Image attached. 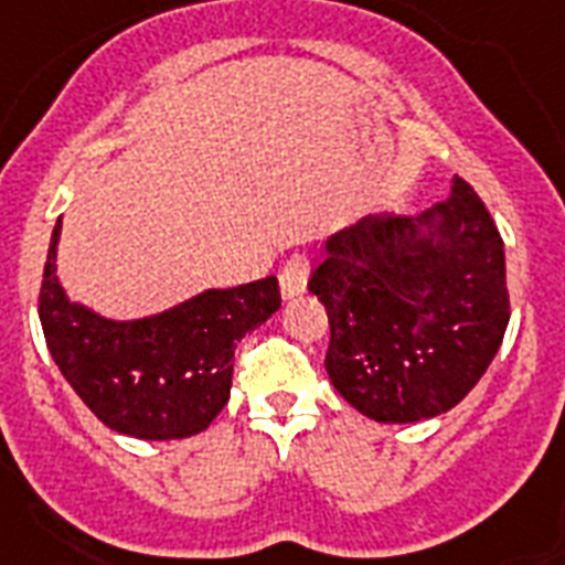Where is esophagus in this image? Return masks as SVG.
Returning a JSON list of instances; mask_svg holds the SVG:
<instances>
[{
    "instance_id": "1",
    "label": "esophagus",
    "mask_w": 565,
    "mask_h": 565,
    "mask_svg": "<svg viewBox=\"0 0 565 565\" xmlns=\"http://www.w3.org/2000/svg\"><path fill=\"white\" fill-rule=\"evenodd\" d=\"M306 282H309V263H306V256H291L282 265V271H279V294H282V300L300 297L306 291Z\"/></svg>"
}]
</instances>
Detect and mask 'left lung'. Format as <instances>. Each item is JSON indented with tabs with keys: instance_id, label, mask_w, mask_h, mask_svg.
Returning a JSON list of instances; mask_svg holds the SVG:
<instances>
[{
	"instance_id": "1",
	"label": "left lung",
	"mask_w": 565,
	"mask_h": 565,
	"mask_svg": "<svg viewBox=\"0 0 565 565\" xmlns=\"http://www.w3.org/2000/svg\"><path fill=\"white\" fill-rule=\"evenodd\" d=\"M309 291L332 326L334 390L384 424L454 409L491 366L511 317L500 231L459 175L422 216L332 233Z\"/></svg>"
}]
</instances>
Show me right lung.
<instances>
[{
	"label": "right lung",
	"mask_w": 565,
	"mask_h": 565,
	"mask_svg": "<svg viewBox=\"0 0 565 565\" xmlns=\"http://www.w3.org/2000/svg\"><path fill=\"white\" fill-rule=\"evenodd\" d=\"M63 218L51 233L40 323L74 393L115 433L143 441L207 430L231 398L233 349L279 309L277 279L207 288L147 317H106L57 277Z\"/></svg>",
	"instance_id": "add662e5"
}]
</instances>
